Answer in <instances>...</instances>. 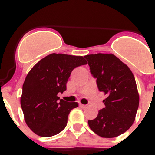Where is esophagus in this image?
Returning a JSON list of instances; mask_svg holds the SVG:
<instances>
[{"label":"esophagus","instance_id":"1","mask_svg":"<svg viewBox=\"0 0 155 155\" xmlns=\"http://www.w3.org/2000/svg\"><path fill=\"white\" fill-rule=\"evenodd\" d=\"M79 107H80L81 108H85L87 107V105H84V104H79Z\"/></svg>","mask_w":155,"mask_h":155}]
</instances>
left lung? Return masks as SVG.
Here are the masks:
<instances>
[{"instance_id":"obj_1","label":"left lung","mask_w":155,"mask_h":155,"mask_svg":"<svg viewBox=\"0 0 155 155\" xmlns=\"http://www.w3.org/2000/svg\"><path fill=\"white\" fill-rule=\"evenodd\" d=\"M91 73L97 79L100 91L107 95L105 108L89 120L92 131L104 138H113L126 132L135 121L140 97L132 71L112 54H87Z\"/></svg>"}]
</instances>
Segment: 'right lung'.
I'll list each match as a JSON object with an SVG mask.
<instances>
[{
	"label": "right lung",
	"mask_w": 155,
	"mask_h": 155,
	"mask_svg": "<svg viewBox=\"0 0 155 155\" xmlns=\"http://www.w3.org/2000/svg\"><path fill=\"white\" fill-rule=\"evenodd\" d=\"M87 64L82 56L52 53L30 70L22 86L21 107L26 124L37 135L52 137L64 129L69 113L78 104L60 100L58 94L67 90L73 69Z\"/></svg>",
	"instance_id": "right-lung-1"
}]
</instances>
